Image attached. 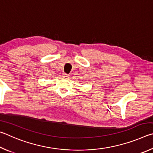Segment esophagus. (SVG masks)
<instances>
[{
  "mask_svg": "<svg viewBox=\"0 0 153 153\" xmlns=\"http://www.w3.org/2000/svg\"><path fill=\"white\" fill-rule=\"evenodd\" d=\"M62 77L64 79H68V78H69V75L66 74V73H64V74H62Z\"/></svg>",
  "mask_w": 153,
  "mask_h": 153,
  "instance_id": "esophagus-1",
  "label": "esophagus"
}]
</instances>
